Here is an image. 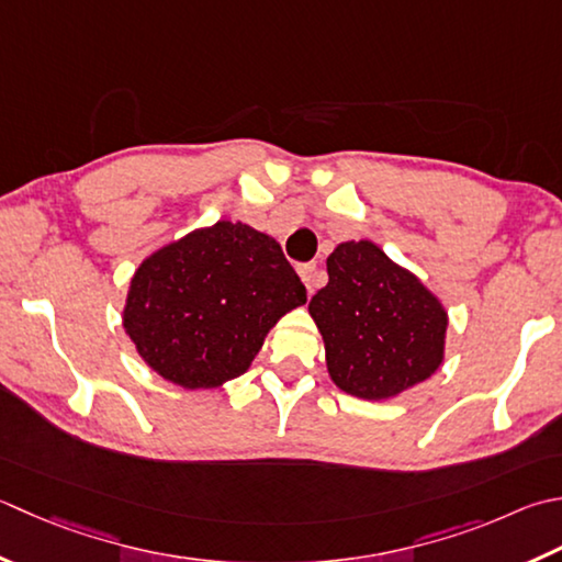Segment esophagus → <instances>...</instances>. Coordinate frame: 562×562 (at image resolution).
Listing matches in <instances>:
<instances>
[{
	"label": "esophagus",
	"instance_id": "34e87169",
	"mask_svg": "<svg viewBox=\"0 0 562 562\" xmlns=\"http://www.w3.org/2000/svg\"><path fill=\"white\" fill-rule=\"evenodd\" d=\"M300 278L306 284V290L314 292V288H318V284H322L324 274H322V270L316 268V262H306V266H300Z\"/></svg>",
	"mask_w": 562,
	"mask_h": 562
}]
</instances>
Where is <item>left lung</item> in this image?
<instances>
[{
  "label": "left lung",
  "mask_w": 562,
  "mask_h": 562,
  "mask_svg": "<svg viewBox=\"0 0 562 562\" xmlns=\"http://www.w3.org/2000/svg\"><path fill=\"white\" fill-rule=\"evenodd\" d=\"M328 284L310 302L338 390L382 402L441 368L448 312L412 270L368 238L338 244Z\"/></svg>",
  "instance_id": "left-lung-1"
}]
</instances>
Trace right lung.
I'll use <instances>...</instances> for the list:
<instances>
[{
    "instance_id": "obj_1",
    "label": "right lung",
    "mask_w": 562,
    "mask_h": 562,
    "mask_svg": "<svg viewBox=\"0 0 562 562\" xmlns=\"http://www.w3.org/2000/svg\"><path fill=\"white\" fill-rule=\"evenodd\" d=\"M302 304L306 290L278 240L222 218L140 262L121 322L162 380L214 390L244 375L270 328Z\"/></svg>"
}]
</instances>
